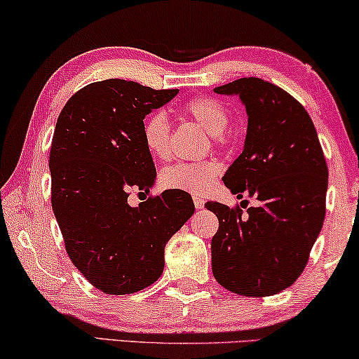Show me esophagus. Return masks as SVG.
Returning a JSON list of instances; mask_svg holds the SVG:
<instances>
[{"instance_id": "obj_1", "label": "esophagus", "mask_w": 359, "mask_h": 359, "mask_svg": "<svg viewBox=\"0 0 359 359\" xmlns=\"http://www.w3.org/2000/svg\"><path fill=\"white\" fill-rule=\"evenodd\" d=\"M193 201H194V208H196V209H198V210L204 209V204H205V201H204L203 198H199V196H194Z\"/></svg>"}]
</instances>
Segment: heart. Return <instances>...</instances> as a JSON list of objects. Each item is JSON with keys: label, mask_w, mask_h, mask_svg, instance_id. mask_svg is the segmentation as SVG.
I'll use <instances>...</instances> for the list:
<instances>
[{"label": "heart", "mask_w": 359, "mask_h": 359, "mask_svg": "<svg viewBox=\"0 0 359 359\" xmlns=\"http://www.w3.org/2000/svg\"><path fill=\"white\" fill-rule=\"evenodd\" d=\"M186 112L198 121L214 137L215 142L222 139V134L230 124L229 109L214 97H196L186 104ZM142 139L145 149L155 158H166L170 150V119L165 111H155L147 117L142 126ZM220 165L214 160H204L198 163L181 161L166 166L160 173V184L165 189L184 191L191 194H208L219 178Z\"/></svg>", "instance_id": "1"}]
</instances>
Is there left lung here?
<instances>
[{
	"label": "left lung",
	"instance_id": "obj_1",
	"mask_svg": "<svg viewBox=\"0 0 359 359\" xmlns=\"http://www.w3.org/2000/svg\"><path fill=\"white\" fill-rule=\"evenodd\" d=\"M214 93L238 96L248 116L243 151L224 183L237 198L259 201L248 215L240 208L205 204L219 219L210 243L214 278L240 296H273L301 276L322 230L325 156L311 116L279 86L250 76Z\"/></svg>",
	"mask_w": 359,
	"mask_h": 359
}]
</instances>
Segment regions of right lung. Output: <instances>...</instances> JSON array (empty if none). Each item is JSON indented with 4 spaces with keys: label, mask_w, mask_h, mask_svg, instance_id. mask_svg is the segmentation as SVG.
I'll return each mask as SVG.
<instances>
[{
    "label": "right lung",
    "mask_w": 359,
    "mask_h": 359,
    "mask_svg": "<svg viewBox=\"0 0 359 359\" xmlns=\"http://www.w3.org/2000/svg\"><path fill=\"white\" fill-rule=\"evenodd\" d=\"M176 95L112 78L75 93L58 116L48 161L52 209L68 257L106 294L154 284L166 242L194 214L184 191H163L137 208L127 203L130 189L150 193L156 178L142 139L145 116Z\"/></svg>",
    "instance_id": "obj_1"
}]
</instances>
